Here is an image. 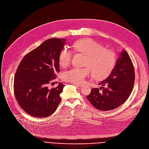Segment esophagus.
I'll return each instance as SVG.
<instances>
[{
    "mask_svg": "<svg viewBox=\"0 0 149 149\" xmlns=\"http://www.w3.org/2000/svg\"><path fill=\"white\" fill-rule=\"evenodd\" d=\"M73 84H74V86H77V87H82L83 85L82 84H78V83H73Z\"/></svg>",
    "mask_w": 149,
    "mask_h": 149,
    "instance_id": "34e87169",
    "label": "esophagus"
}]
</instances>
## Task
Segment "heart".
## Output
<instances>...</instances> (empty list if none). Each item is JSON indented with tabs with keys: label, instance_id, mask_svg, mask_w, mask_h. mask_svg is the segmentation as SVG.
Listing matches in <instances>:
<instances>
[{
	"label": "heart",
	"instance_id": "1",
	"mask_svg": "<svg viewBox=\"0 0 149 149\" xmlns=\"http://www.w3.org/2000/svg\"><path fill=\"white\" fill-rule=\"evenodd\" d=\"M73 49L86 55L85 65L83 68H72L62 73L63 80L71 83H82L91 71L94 79L102 80L107 77L116 63V56L112 50L105 47L91 39H84L76 42ZM72 56V51L67 47L60 51L58 61L62 67L69 65Z\"/></svg>",
	"mask_w": 149,
	"mask_h": 149
}]
</instances>
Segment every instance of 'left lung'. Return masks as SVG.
<instances>
[{
    "instance_id": "left-lung-1",
    "label": "left lung",
    "mask_w": 149,
    "mask_h": 149,
    "mask_svg": "<svg viewBox=\"0 0 149 149\" xmlns=\"http://www.w3.org/2000/svg\"><path fill=\"white\" fill-rule=\"evenodd\" d=\"M134 82L135 70L132 62L127 51H123L110 74L99 83L102 87L91 89V93L86 97L99 110H111L121 106L128 98Z\"/></svg>"
}]
</instances>
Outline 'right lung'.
<instances>
[{"instance_id": "obj_1", "label": "right lung", "mask_w": 149, "mask_h": 149, "mask_svg": "<svg viewBox=\"0 0 149 149\" xmlns=\"http://www.w3.org/2000/svg\"><path fill=\"white\" fill-rule=\"evenodd\" d=\"M64 39H49L28 53L19 63L14 80V92L20 107L28 114L47 117L56 110L65 86L61 83L49 89L48 85L60 72L58 55Z\"/></svg>"}]
</instances>
